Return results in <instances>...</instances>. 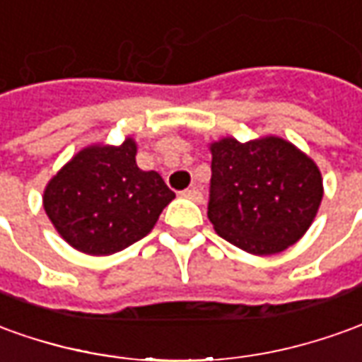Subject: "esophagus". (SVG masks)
I'll return each instance as SVG.
<instances>
[{
    "label": "esophagus",
    "mask_w": 362,
    "mask_h": 362,
    "mask_svg": "<svg viewBox=\"0 0 362 362\" xmlns=\"http://www.w3.org/2000/svg\"><path fill=\"white\" fill-rule=\"evenodd\" d=\"M182 196H184V198H188V199H192V202H202V199H204V196H202V192H199L198 188H196V186H194V188H188V189H184V192H182Z\"/></svg>",
    "instance_id": "1"
}]
</instances>
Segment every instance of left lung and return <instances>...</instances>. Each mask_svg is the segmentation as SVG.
I'll return each mask as SVG.
<instances>
[{
    "mask_svg": "<svg viewBox=\"0 0 362 362\" xmlns=\"http://www.w3.org/2000/svg\"><path fill=\"white\" fill-rule=\"evenodd\" d=\"M209 151L207 217L219 237L259 257L304 237L323 198L322 173L310 156L272 135L249 143L225 137Z\"/></svg>",
    "mask_w": 362,
    "mask_h": 362,
    "instance_id": "8db88e82",
    "label": "left lung"
}]
</instances>
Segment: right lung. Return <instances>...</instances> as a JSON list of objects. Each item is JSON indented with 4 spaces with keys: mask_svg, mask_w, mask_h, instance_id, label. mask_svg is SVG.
Returning a JSON list of instances; mask_svg holds the SVG:
<instances>
[{
    "mask_svg": "<svg viewBox=\"0 0 362 362\" xmlns=\"http://www.w3.org/2000/svg\"><path fill=\"white\" fill-rule=\"evenodd\" d=\"M137 143L90 145L45 188L42 206L60 237L76 251L105 257L137 243L158 221L174 192L155 170H141Z\"/></svg>",
    "mask_w": 362,
    "mask_h": 362,
    "instance_id": "right-lung-1",
    "label": "right lung"
}]
</instances>
